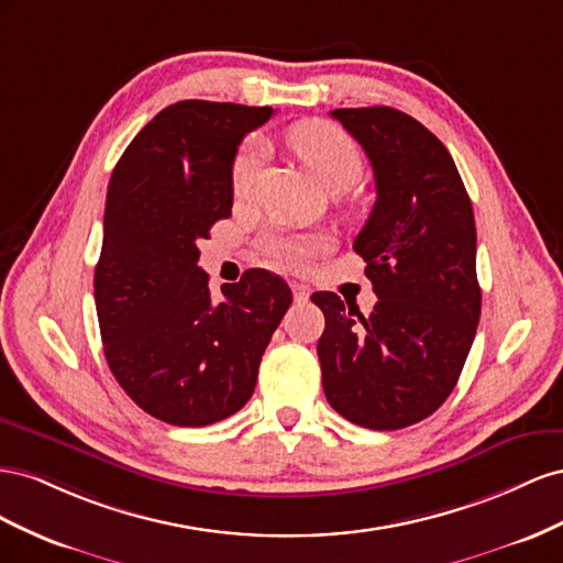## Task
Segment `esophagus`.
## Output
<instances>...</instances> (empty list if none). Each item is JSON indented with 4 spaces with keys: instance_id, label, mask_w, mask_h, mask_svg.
Returning a JSON list of instances; mask_svg holds the SVG:
<instances>
[{
    "instance_id": "esophagus-1",
    "label": "esophagus",
    "mask_w": 563,
    "mask_h": 563,
    "mask_svg": "<svg viewBox=\"0 0 563 563\" xmlns=\"http://www.w3.org/2000/svg\"><path fill=\"white\" fill-rule=\"evenodd\" d=\"M290 287H292V295H295V301H309V295H311V290H309V285H303V283H292Z\"/></svg>"
}]
</instances>
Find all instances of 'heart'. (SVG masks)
<instances>
[{"label":"heart","instance_id":"1","mask_svg":"<svg viewBox=\"0 0 563 563\" xmlns=\"http://www.w3.org/2000/svg\"><path fill=\"white\" fill-rule=\"evenodd\" d=\"M290 146L309 165L318 184L330 192L349 188L361 176V151L340 124L328 120L303 122L290 132ZM262 143L256 139H247L238 148L231 165V188L235 196H245L252 188L254 176L262 167ZM264 250L271 260L287 268H303L318 250V243L299 235H266Z\"/></svg>","mask_w":563,"mask_h":563}]
</instances>
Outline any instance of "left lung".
<instances>
[{"instance_id":"left-lung-1","label":"left lung","mask_w":563,"mask_h":563,"mask_svg":"<svg viewBox=\"0 0 563 563\" xmlns=\"http://www.w3.org/2000/svg\"><path fill=\"white\" fill-rule=\"evenodd\" d=\"M375 174L377 200L353 250L377 303L363 316L334 292L311 295L328 404L349 422L394 431L451 396L472 349L481 287L472 202L451 153L424 124L389 106L336 108Z\"/></svg>"}]
</instances>
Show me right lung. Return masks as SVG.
Returning a JSON list of instances; mask_svg holds the SVG:
<instances>
[{"label": "right lung", "mask_w": 563, "mask_h": 563, "mask_svg": "<svg viewBox=\"0 0 563 563\" xmlns=\"http://www.w3.org/2000/svg\"><path fill=\"white\" fill-rule=\"evenodd\" d=\"M273 108L179 101L143 126L112 169L96 316L110 373L134 404L174 427H205L243 408L292 292L250 268L210 295L198 240L231 217L238 143Z\"/></svg>", "instance_id": "obj_1"}]
</instances>
